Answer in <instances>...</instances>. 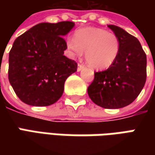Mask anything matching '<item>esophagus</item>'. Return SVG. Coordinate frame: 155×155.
<instances>
[{"instance_id":"1","label":"esophagus","mask_w":155,"mask_h":155,"mask_svg":"<svg viewBox=\"0 0 155 155\" xmlns=\"http://www.w3.org/2000/svg\"><path fill=\"white\" fill-rule=\"evenodd\" d=\"M84 68V65L83 64H78V71H80Z\"/></svg>"}]
</instances>
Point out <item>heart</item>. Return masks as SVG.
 Returning <instances> with one entry per match:
<instances>
[{
  "instance_id": "b5f03b06",
  "label": "heart",
  "mask_w": 155,
  "mask_h": 155,
  "mask_svg": "<svg viewBox=\"0 0 155 155\" xmlns=\"http://www.w3.org/2000/svg\"><path fill=\"white\" fill-rule=\"evenodd\" d=\"M71 57H81L85 51L87 64L102 70L111 66L120 51V41L115 33L97 27H85L76 31L74 38L66 41Z\"/></svg>"
}]
</instances>
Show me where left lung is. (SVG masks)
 Returning a JSON list of instances; mask_svg holds the SVG:
<instances>
[{"label":"left lung","mask_w":155,"mask_h":155,"mask_svg":"<svg viewBox=\"0 0 155 155\" xmlns=\"http://www.w3.org/2000/svg\"><path fill=\"white\" fill-rule=\"evenodd\" d=\"M108 27L119 39V54L107 70L95 72L88 95L102 108L120 109L133 103L145 85L147 56L135 37L121 27Z\"/></svg>","instance_id":"1"}]
</instances>
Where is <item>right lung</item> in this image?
<instances>
[{
    "label": "right lung",
    "instance_id": "obj_1",
    "mask_svg": "<svg viewBox=\"0 0 155 155\" xmlns=\"http://www.w3.org/2000/svg\"><path fill=\"white\" fill-rule=\"evenodd\" d=\"M74 22L39 23L15 39L8 58V80L25 104L49 106L64 92V82L78 64L64 55V36Z\"/></svg>",
    "mask_w": 155,
    "mask_h": 155
}]
</instances>
